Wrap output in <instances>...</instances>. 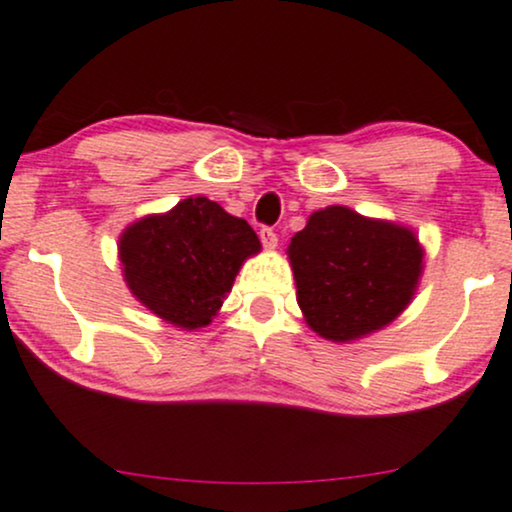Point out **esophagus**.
Returning a JSON list of instances; mask_svg holds the SVG:
<instances>
[{
  "instance_id": "esophagus-1",
  "label": "esophagus",
  "mask_w": 512,
  "mask_h": 512,
  "mask_svg": "<svg viewBox=\"0 0 512 512\" xmlns=\"http://www.w3.org/2000/svg\"><path fill=\"white\" fill-rule=\"evenodd\" d=\"M260 241L267 250H274L276 243H278V236L274 234V229H269V226H262L260 229Z\"/></svg>"
}]
</instances>
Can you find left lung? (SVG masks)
Masks as SVG:
<instances>
[{
	"instance_id": "1",
	"label": "left lung",
	"mask_w": 512,
	"mask_h": 512,
	"mask_svg": "<svg viewBox=\"0 0 512 512\" xmlns=\"http://www.w3.org/2000/svg\"><path fill=\"white\" fill-rule=\"evenodd\" d=\"M297 302L312 331L345 342L404 312L423 271L413 231L331 205L288 245Z\"/></svg>"
}]
</instances>
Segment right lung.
Segmentation results:
<instances>
[{
    "label": "right lung",
    "instance_id": "1",
    "mask_svg": "<svg viewBox=\"0 0 512 512\" xmlns=\"http://www.w3.org/2000/svg\"><path fill=\"white\" fill-rule=\"evenodd\" d=\"M255 252L260 238L250 224L203 196L181 200L167 215L139 219L120 238L129 290L181 328L208 326Z\"/></svg>",
    "mask_w": 512,
    "mask_h": 512
}]
</instances>
